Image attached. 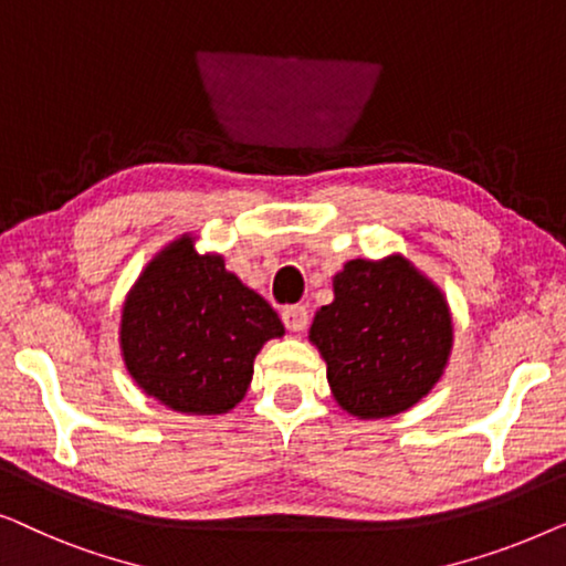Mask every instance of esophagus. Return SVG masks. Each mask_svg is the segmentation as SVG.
<instances>
[{
  "label": "esophagus",
  "instance_id": "obj_1",
  "mask_svg": "<svg viewBox=\"0 0 566 566\" xmlns=\"http://www.w3.org/2000/svg\"><path fill=\"white\" fill-rule=\"evenodd\" d=\"M281 316H283V324L291 332H304L306 324H308V312H306V306H301V304L285 306Z\"/></svg>",
  "mask_w": 566,
  "mask_h": 566
}]
</instances>
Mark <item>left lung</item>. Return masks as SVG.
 Returning <instances> with one entry per match:
<instances>
[{
  "label": "left lung",
  "mask_w": 566,
  "mask_h": 566,
  "mask_svg": "<svg viewBox=\"0 0 566 566\" xmlns=\"http://www.w3.org/2000/svg\"><path fill=\"white\" fill-rule=\"evenodd\" d=\"M308 339L327 363L337 405L360 420L415 407L443 376L451 312L401 254L350 260L335 275V301L314 316Z\"/></svg>",
  "instance_id": "left-lung-1"
}]
</instances>
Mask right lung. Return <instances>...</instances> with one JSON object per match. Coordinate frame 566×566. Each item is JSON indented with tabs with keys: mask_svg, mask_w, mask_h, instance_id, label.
Here are the masks:
<instances>
[{
	"mask_svg": "<svg viewBox=\"0 0 566 566\" xmlns=\"http://www.w3.org/2000/svg\"><path fill=\"white\" fill-rule=\"evenodd\" d=\"M283 324L260 293L198 254L192 237L165 247L128 293L120 350L134 381L175 412L223 415L244 399L254 355Z\"/></svg>",
	"mask_w": 566,
	"mask_h": 566,
	"instance_id": "add662e5",
	"label": "right lung"
}]
</instances>
